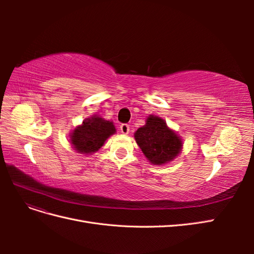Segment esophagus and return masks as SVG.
Masks as SVG:
<instances>
[{
    "label": "esophagus",
    "mask_w": 254,
    "mask_h": 254,
    "mask_svg": "<svg viewBox=\"0 0 254 254\" xmlns=\"http://www.w3.org/2000/svg\"><path fill=\"white\" fill-rule=\"evenodd\" d=\"M120 130H121V132L123 134H128L129 133V130H130V127H129L128 124H122L120 126Z\"/></svg>",
    "instance_id": "1"
}]
</instances>
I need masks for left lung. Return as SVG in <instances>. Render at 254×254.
I'll return each mask as SVG.
<instances>
[{
    "label": "left lung",
    "mask_w": 254,
    "mask_h": 254,
    "mask_svg": "<svg viewBox=\"0 0 254 254\" xmlns=\"http://www.w3.org/2000/svg\"><path fill=\"white\" fill-rule=\"evenodd\" d=\"M136 144L153 165L171 162L182 149L181 137L157 115H149L146 124L134 132Z\"/></svg>",
    "instance_id": "left-lung-1"
}]
</instances>
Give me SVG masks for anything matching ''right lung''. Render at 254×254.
<instances>
[{
	"label": "right lung",
	"mask_w": 254,
	"mask_h": 254,
	"mask_svg": "<svg viewBox=\"0 0 254 254\" xmlns=\"http://www.w3.org/2000/svg\"><path fill=\"white\" fill-rule=\"evenodd\" d=\"M117 132L113 123L98 115L86 119L70 134V142L76 151L91 155L105 144V141Z\"/></svg>",
	"instance_id": "1"
}]
</instances>
